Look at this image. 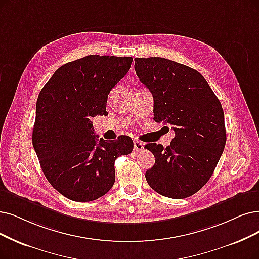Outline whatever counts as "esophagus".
<instances>
[{"mask_svg": "<svg viewBox=\"0 0 259 259\" xmlns=\"http://www.w3.org/2000/svg\"><path fill=\"white\" fill-rule=\"evenodd\" d=\"M143 150V144L140 141H134V151L140 152Z\"/></svg>", "mask_w": 259, "mask_h": 259, "instance_id": "1", "label": "esophagus"}]
</instances>
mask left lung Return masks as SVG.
<instances>
[{
    "mask_svg": "<svg viewBox=\"0 0 259 259\" xmlns=\"http://www.w3.org/2000/svg\"><path fill=\"white\" fill-rule=\"evenodd\" d=\"M135 71L154 98V120L170 124V146L148 143L155 157L146 172L150 187L171 199L198 192L212 175L226 142L224 112L196 70L161 57L135 58Z\"/></svg>",
    "mask_w": 259,
    "mask_h": 259,
    "instance_id": "left-lung-1",
    "label": "left lung"
}]
</instances>
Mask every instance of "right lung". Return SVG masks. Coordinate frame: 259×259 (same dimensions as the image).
<instances>
[{
    "label": "right lung",
    "instance_id": "obj_1",
    "mask_svg": "<svg viewBox=\"0 0 259 259\" xmlns=\"http://www.w3.org/2000/svg\"><path fill=\"white\" fill-rule=\"evenodd\" d=\"M132 57L88 55L58 68L36 104L33 146L41 169L69 200L90 202L116 180L115 160L132 153L128 136H95L91 118L106 113L110 90L131 68Z\"/></svg>",
    "mask_w": 259,
    "mask_h": 259
}]
</instances>
